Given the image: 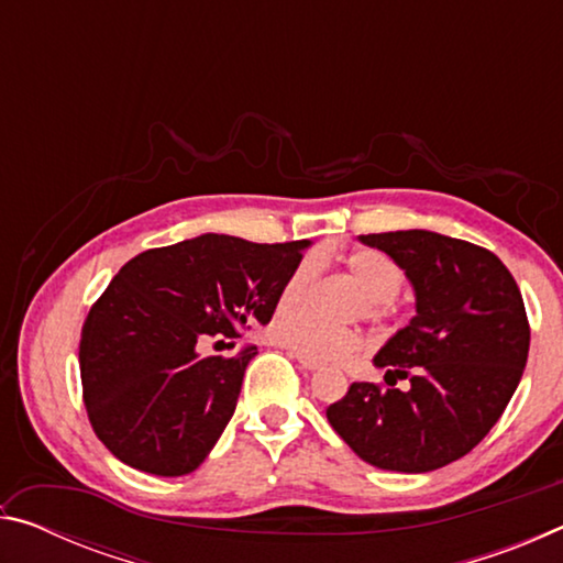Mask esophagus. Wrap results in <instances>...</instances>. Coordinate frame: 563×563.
Masks as SVG:
<instances>
[{
    "label": "esophagus",
    "instance_id": "esophagus-1",
    "mask_svg": "<svg viewBox=\"0 0 563 563\" xmlns=\"http://www.w3.org/2000/svg\"><path fill=\"white\" fill-rule=\"evenodd\" d=\"M292 357L300 362V367L302 369H308V373H316V369H320V365L318 362H312V360H308V357H302V355H298V352H292Z\"/></svg>",
    "mask_w": 563,
    "mask_h": 563
}]
</instances>
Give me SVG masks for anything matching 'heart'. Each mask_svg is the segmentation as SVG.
<instances>
[{
    "label": "heart",
    "instance_id": "1",
    "mask_svg": "<svg viewBox=\"0 0 563 563\" xmlns=\"http://www.w3.org/2000/svg\"><path fill=\"white\" fill-rule=\"evenodd\" d=\"M342 263H345L350 278L357 283L362 298H365L362 300L365 316L383 320L389 302L402 290L405 275L399 265L389 261L385 253L367 251V247L365 251H352ZM312 275H316V268L310 261L295 265L278 292V310L300 308L310 292ZM271 340L275 345L288 347L312 362H340L362 347V335L357 330L328 325V322L305 316L300 310H288L275 318L271 325Z\"/></svg>",
    "mask_w": 563,
    "mask_h": 563
}]
</instances>
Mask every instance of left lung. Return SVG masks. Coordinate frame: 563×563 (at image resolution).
Segmentation results:
<instances>
[{"mask_svg": "<svg viewBox=\"0 0 563 563\" xmlns=\"http://www.w3.org/2000/svg\"><path fill=\"white\" fill-rule=\"evenodd\" d=\"M360 243L387 253L415 290L412 320L373 360L409 389L355 383L328 419L377 470L434 472L489 434L519 385L531 335L521 292L497 255L460 238L395 231Z\"/></svg>", "mask_w": 563, "mask_h": 563, "instance_id": "8db88e82", "label": "left lung"}]
</instances>
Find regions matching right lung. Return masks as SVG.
<instances>
[{
	"mask_svg": "<svg viewBox=\"0 0 563 563\" xmlns=\"http://www.w3.org/2000/svg\"><path fill=\"white\" fill-rule=\"evenodd\" d=\"M308 247L203 233L123 265L93 302L79 342L84 405L117 460L156 476L201 466L231 422L258 347L223 357L201 355L198 345L268 325Z\"/></svg>",
	"mask_w": 563,
	"mask_h": 563,
	"instance_id": "add662e5",
	"label": "right lung"
}]
</instances>
